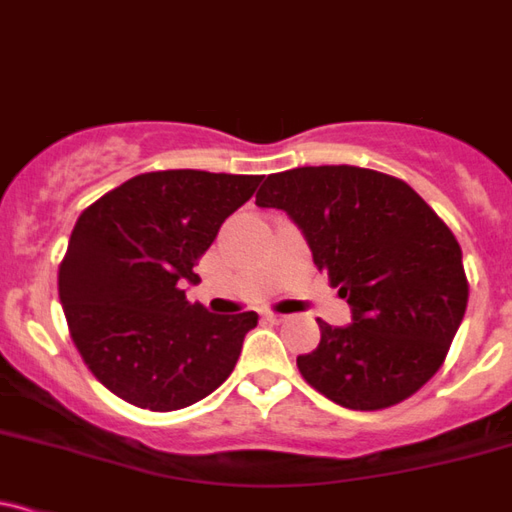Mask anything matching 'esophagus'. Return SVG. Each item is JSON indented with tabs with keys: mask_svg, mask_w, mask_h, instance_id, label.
Instances as JSON below:
<instances>
[{
	"mask_svg": "<svg viewBox=\"0 0 512 512\" xmlns=\"http://www.w3.org/2000/svg\"><path fill=\"white\" fill-rule=\"evenodd\" d=\"M262 319H265L267 324H272V326H279V324H284V321H287V316H282V314H274V311H265V316H262Z\"/></svg>",
	"mask_w": 512,
	"mask_h": 512,
	"instance_id": "34e87169",
	"label": "esophagus"
}]
</instances>
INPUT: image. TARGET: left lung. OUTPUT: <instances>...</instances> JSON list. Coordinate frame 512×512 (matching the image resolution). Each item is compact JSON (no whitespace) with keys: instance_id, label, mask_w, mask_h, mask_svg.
Returning <instances> with one entry per match:
<instances>
[{"instance_id":"1","label":"left lung","mask_w":512,"mask_h":512,"mask_svg":"<svg viewBox=\"0 0 512 512\" xmlns=\"http://www.w3.org/2000/svg\"><path fill=\"white\" fill-rule=\"evenodd\" d=\"M260 208L299 225L351 326L319 321L301 378L336 405L373 412L414 395L444 363L469 304L461 247L402 179L360 166H301L270 174Z\"/></svg>"}]
</instances>
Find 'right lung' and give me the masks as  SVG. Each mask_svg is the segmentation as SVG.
Segmentation results:
<instances>
[{
	"label": "right lung",
	"mask_w": 512,
	"mask_h": 512,
	"mask_svg": "<svg viewBox=\"0 0 512 512\" xmlns=\"http://www.w3.org/2000/svg\"><path fill=\"white\" fill-rule=\"evenodd\" d=\"M260 181L149 171L80 213L58 267V297L90 373L129 405L181 410L233 373L257 314H208L181 287L201 282L193 267Z\"/></svg>",
	"instance_id": "right-lung-1"
}]
</instances>
